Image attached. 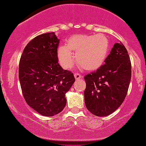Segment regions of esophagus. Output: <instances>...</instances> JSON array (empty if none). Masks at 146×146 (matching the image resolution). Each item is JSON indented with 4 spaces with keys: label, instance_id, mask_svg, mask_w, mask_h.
Here are the masks:
<instances>
[{
    "label": "esophagus",
    "instance_id": "obj_1",
    "mask_svg": "<svg viewBox=\"0 0 146 146\" xmlns=\"http://www.w3.org/2000/svg\"><path fill=\"white\" fill-rule=\"evenodd\" d=\"M74 77H75L76 80H78V79L82 78V76L80 75V74H79V73H74Z\"/></svg>",
    "mask_w": 146,
    "mask_h": 146
}]
</instances>
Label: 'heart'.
I'll return each instance as SVG.
<instances>
[{"label":"heart","mask_w":146,"mask_h":146,"mask_svg":"<svg viewBox=\"0 0 146 146\" xmlns=\"http://www.w3.org/2000/svg\"><path fill=\"white\" fill-rule=\"evenodd\" d=\"M110 50V40L104 34L76 35L58 50V58L63 68L69 69L77 62L87 70H95L104 63Z\"/></svg>","instance_id":"heart-1"}]
</instances>
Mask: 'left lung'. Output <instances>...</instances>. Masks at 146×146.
<instances>
[{"label": "left lung", "instance_id": "1", "mask_svg": "<svg viewBox=\"0 0 146 146\" xmlns=\"http://www.w3.org/2000/svg\"><path fill=\"white\" fill-rule=\"evenodd\" d=\"M131 80V62L121 42L115 43L110 54L96 72L85 77L87 109L98 117H106L121 105Z\"/></svg>", "mask_w": 146, "mask_h": 146}]
</instances>
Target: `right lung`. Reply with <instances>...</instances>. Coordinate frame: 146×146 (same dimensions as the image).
Instances as JSON below:
<instances>
[{
	"instance_id": "add662e5",
	"label": "right lung",
	"mask_w": 146,
	"mask_h": 146,
	"mask_svg": "<svg viewBox=\"0 0 146 146\" xmlns=\"http://www.w3.org/2000/svg\"><path fill=\"white\" fill-rule=\"evenodd\" d=\"M58 44L54 33L37 36L26 45L19 61V77L25 101L46 117L64 109L65 94L75 81L73 73L58 63Z\"/></svg>"
}]
</instances>
